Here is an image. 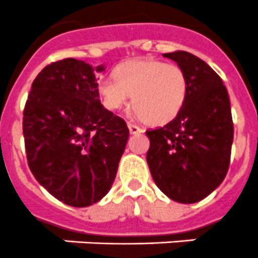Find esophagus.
Wrapping results in <instances>:
<instances>
[{"label": "esophagus", "instance_id": "34e87169", "mask_svg": "<svg viewBox=\"0 0 258 258\" xmlns=\"http://www.w3.org/2000/svg\"><path fill=\"white\" fill-rule=\"evenodd\" d=\"M127 126H128V130L131 134H140V132L144 131V130L140 128V127L136 126V124H134V123H131V122L127 123Z\"/></svg>", "mask_w": 258, "mask_h": 258}]
</instances>
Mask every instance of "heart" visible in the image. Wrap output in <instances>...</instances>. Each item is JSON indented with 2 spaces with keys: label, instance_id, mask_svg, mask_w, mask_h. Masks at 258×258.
Returning a JSON list of instances; mask_svg holds the SVG:
<instances>
[{
  "label": "heart",
  "instance_id": "b5f03b06",
  "mask_svg": "<svg viewBox=\"0 0 258 258\" xmlns=\"http://www.w3.org/2000/svg\"><path fill=\"white\" fill-rule=\"evenodd\" d=\"M105 107L119 110L132 96L134 115L153 124H165L180 113L188 97V79L178 64L143 58L120 64L115 78L98 82Z\"/></svg>",
  "mask_w": 258,
  "mask_h": 258
}]
</instances>
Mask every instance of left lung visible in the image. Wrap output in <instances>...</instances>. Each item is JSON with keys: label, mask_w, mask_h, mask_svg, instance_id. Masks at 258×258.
Listing matches in <instances>:
<instances>
[{"label": "left lung", "mask_w": 258, "mask_h": 258, "mask_svg": "<svg viewBox=\"0 0 258 258\" xmlns=\"http://www.w3.org/2000/svg\"><path fill=\"white\" fill-rule=\"evenodd\" d=\"M188 79V97L167 124L148 130L147 162L157 187L171 200L194 204L223 182L231 157L234 123L226 87L208 63L188 51L165 53Z\"/></svg>", "instance_id": "left-lung-1"}]
</instances>
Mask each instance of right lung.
<instances>
[{
    "label": "right lung",
    "mask_w": 258,
    "mask_h": 258,
    "mask_svg": "<svg viewBox=\"0 0 258 258\" xmlns=\"http://www.w3.org/2000/svg\"><path fill=\"white\" fill-rule=\"evenodd\" d=\"M104 66L53 62L32 83L23 111L27 161L37 182L62 203L89 207L110 191L130 131L100 101Z\"/></svg>",
    "instance_id": "add662e5"
}]
</instances>
